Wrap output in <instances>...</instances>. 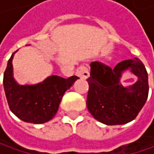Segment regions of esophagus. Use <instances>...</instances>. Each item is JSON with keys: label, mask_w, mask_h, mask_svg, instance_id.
<instances>
[{"label": "esophagus", "mask_w": 154, "mask_h": 154, "mask_svg": "<svg viewBox=\"0 0 154 154\" xmlns=\"http://www.w3.org/2000/svg\"><path fill=\"white\" fill-rule=\"evenodd\" d=\"M76 75H78L80 79H86L88 78L90 71H88V68L86 64H81V66L78 67V69H76Z\"/></svg>", "instance_id": "esophagus-1"}]
</instances>
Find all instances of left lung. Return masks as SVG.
Masks as SVG:
<instances>
[{
  "instance_id": "1",
  "label": "left lung",
  "mask_w": 154,
  "mask_h": 154,
  "mask_svg": "<svg viewBox=\"0 0 154 154\" xmlns=\"http://www.w3.org/2000/svg\"><path fill=\"white\" fill-rule=\"evenodd\" d=\"M128 68L139 79L131 87L124 88L119 80L122 72ZM87 81L88 110L96 120L108 126L134 120L149 94L148 73L139 58L122 61L113 69L100 62H92Z\"/></svg>"
}]
</instances>
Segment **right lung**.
Wrapping results in <instances>:
<instances>
[{
    "label": "right lung",
    "instance_id": "obj_1",
    "mask_svg": "<svg viewBox=\"0 0 154 154\" xmlns=\"http://www.w3.org/2000/svg\"><path fill=\"white\" fill-rule=\"evenodd\" d=\"M14 54L8 61L3 74V87L12 113L22 121L32 124L48 122L57 113L61 100L79 78L63 79L51 75L37 85L19 86L13 78Z\"/></svg>",
    "mask_w": 154,
    "mask_h": 154
}]
</instances>
